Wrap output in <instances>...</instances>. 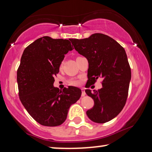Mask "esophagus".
Listing matches in <instances>:
<instances>
[{"label":"esophagus","instance_id":"34e87169","mask_svg":"<svg viewBox=\"0 0 152 152\" xmlns=\"http://www.w3.org/2000/svg\"><path fill=\"white\" fill-rule=\"evenodd\" d=\"M86 95V92H85L84 88H82V96L84 97Z\"/></svg>","mask_w":152,"mask_h":152}]
</instances>
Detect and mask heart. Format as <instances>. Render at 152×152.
Here are the masks:
<instances>
[{
	"instance_id": "b5f03b06",
	"label": "heart",
	"mask_w": 152,
	"mask_h": 152,
	"mask_svg": "<svg viewBox=\"0 0 152 152\" xmlns=\"http://www.w3.org/2000/svg\"><path fill=\"white\" fill-rule=\"evenodd\" d=\"M62 66V64H61V66ZM70 83H71L72 84H77L78 82H76V81H71V82H70Z\"/></svg>"
}]
</instances>
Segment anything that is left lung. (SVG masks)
Here are the masks:
<instances>
[{
  "label": "left lung",
  "instance_id": "8db88e82",
  "mask_svg": "<svg viewBox=\"0 0 152 152\" xmlns=\"http://www.w3.org/2000/svg\"><path fill=\"white\" fill-rule=\"evenodd\" d=\"M75 49L88 62V82L94 84L103 78L102 88L85 92L94 100L86 111L96 123H105L115 118L123 109L128 96L132 72L126 52L115 40L107 35L95 33L88 38L70 39Z\"/></svg>",
  "mask_w": 152,
  "mask_h": 152
}]
</instances>
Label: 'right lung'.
<instances>
[{
	"label": "right lung",
	"instance_id": "add662e5",
	"mask_svg": "<svg viewBox=\"0 0 152 152\" xmlns=\"http://www.w3.org/2000/svg\"><path fill=\"white\" fill-rule=\"evenodd\" d=\"M72 49L70 39L45 36L29 45L23 53L17 70L19 98L29 114L41 125L63 124L70 106L82 95L77 87L59 91L53 86L65 55Z\"/></svg>",
	"mask_w": 152,
	"mask_h": 152
}]
</instances>
